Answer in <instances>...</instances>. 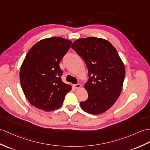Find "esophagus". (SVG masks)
<instances>
[{"instance_id":"1","label":"esophagus","mask_w":150,"mask_h":150,"mask_svg":"<svg viewBox=\"0 0 150 150\" xmlns=\"http://www.w3.org/2000/svg\"><path fill=\"white\" fill-rule=\"evenodd\" d=\"M74 87L75 89H79V88H81V84H80V83H77V84L74 85Z\"/></svg>"}]
</instances>
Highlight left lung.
<instances>
[{
    "instance_id": "obj_1",
    "label": "left lung",
    "mask_w": 150,
    "mask_h": 150,
    "mask_svg": "<svg viewBox=\"0 0 150 150\" xmlns=\"http://www.w3.org/2000/svg\"><path fill=\"white\" fill-rule=\"evenodd\" d=\"M71 48L88 69L89 79L85 84L88 98L80 103L81 108L91 114L105 112L122 90L125 69L119 54L109 41L95 37L77 40Z\"/></svg>"
}]
</instances>
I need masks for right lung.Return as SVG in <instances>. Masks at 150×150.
<instances>
[{
	"mask_svg": "<svg viewBox=\"0 0 150 150\" xmlns=\"http://www.w3.org/2000/svg\"><path fill=\"white\" fill-rule=\"evenodd\" d=\"M71 41L60 37L40 41L30 48L20 68V84L31 105L43 111L60 108L71 86L62 81L59 63Z\"/></svg>",
	"mask_w": 150,
	"mask_h": 150,
	"instance_id": "obj_1",
	"label": "right lung"
}]
</instances>
